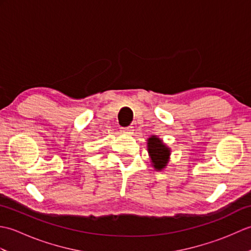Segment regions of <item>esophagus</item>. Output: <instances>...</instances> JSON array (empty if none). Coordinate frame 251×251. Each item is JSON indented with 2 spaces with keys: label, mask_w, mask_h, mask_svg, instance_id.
Listing matches in <instances>:
<instances>
[{
  "label": "esophagus",
  "mask_w": 251,
  "mask_h": 251,
  "mask_svg": "<svg viewBox=\"0 0 251 251\" xmlns=\"http://www.w3.org/2000/svg\"><path fill=\"white\" fill-rule=\"evenodd\" d=\"M134 128V127L132 126H128V127H122L121 128V131L123 132V134H127V135H129V134H132V129Z\"/></svg>",
  "instance_id": "esophagus-1"
}]
</instances>
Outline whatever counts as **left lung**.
Masks as SVG:
<instances>
[{"label":"left lung","mask_w":251,"mask_h":251,"mask_svg":"<svg viewBox=\"0 0 251 251\" xmlns=\"http://www.w3.org/2000/svg\"><path fill=\"white\" fill-rule=\"evenodd\" d=\"M148 150L151 155L153 166L157 170H162L168 162L169 149L164 143L156 138L152 136L148 140Z\"/></svg>","instance_id":"8db88e82"}]
</instances>
